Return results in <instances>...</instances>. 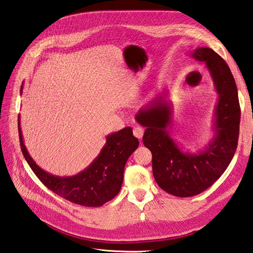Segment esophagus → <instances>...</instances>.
Returning a JSON list of instances; mask_svg holds the SVG:
<instances>
[{
    "label": "esophagus",
    "mask_w": 253,
    "mask_h": 253,
    "mask_svg": "<svg viewBox=\"0 0 253 253\" xmlns=\"http://www.w3.org/2000/svg\"><path fill=\"white\" fill-rule=\"evenodd\" d=\"M143 133H144V128L140 126H136L134 128H133V134L135 137H137L138 139H141L142 136H143Z\"/></svg>",
    "instance_id": "1"
}]
</instances>
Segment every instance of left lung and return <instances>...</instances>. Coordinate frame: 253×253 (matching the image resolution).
<instances>
[{
	"mask_svg": "<svg viewBox=\"0 0 253 253\" xmlns=\"http://www.w3.org/2000/svg\"><path fill=\"white\" fill-rule=\"evenodd\" d=\"M191 56L206 64L218 95L214 136L208 145L192 154L175 143L168 129L173 112L171 102L167 100L168 90L157 95L135 117L147 127L142 141L152 152L153 175L157 185L178 197L200 194L220 177L234 156L240 132L239 95L230 68L209 47L196 48Z\"/></svg>",
	"mask_w": 253,
	"mask_h": 253,
	"instance_id": "obj_1",
	"label": "left lung"
}]
</instances>
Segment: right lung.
Returning a JSON list of instances; mask_svg holds the SVG:
<instances>
[{"label":"right lung","instance_id":"1","mask_svg":"<svg viewBox=\"0 0 253 253\" xmlns=\"http://www.w3.org/2000/svg\"><path fill=\"white\" fill-rule=\"evenodd\" d=\"M18 121L23 155L37 177L53 193L84 207H100L119 193L126 160L139 145V140L133 136L132 127L126 126L106 136L104 147L86 169L77 175L61 177L44 171L35 163L23 140L20 117Z\"/></svg>","mask_w":253,"mask_h":253}]
</instances>
